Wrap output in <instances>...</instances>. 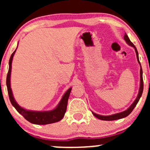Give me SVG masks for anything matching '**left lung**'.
I'll return each instance as SVG.
<instances>
[{
    "mask_svg": "<svg viewBox=\"0 0 150 150\" xmlns=\"http://www.w3.org/2000/svg\"><path fill=\"white\" fill-rule=\"evenodd\" d=\"M124 40L125 41V42L128 44L129 46H132V47L134 48L135 49V53H136V56H137V62L139 63V64L140 65V88H139V92H138V94H137V97H136L135 100L133 101V103L130 105V107H128L126 110H125L124 111H122V112L120 113H115V114H112V115H109V116H102V115H99L97 114V113H95L94 112H92V114L94 115V116L97 117V118L99 119L102 120H118V119H120V118H123L125 117L128 116L130 113L132 112V110L134 109V108L135 107V106L137 105V103H138L139 100H140L141 96H142V92H143V79H142V67H141V64L140 63V61H139V56H138V52H137V49L134 44L130 42V39H129L128 35H127L126 33H125L124 35Z\"/></svg>",
    "mask_w": 150,
    "mask_h": 150,
    "instance_id": "1",
    "label": "left lung"
}]
</instances>
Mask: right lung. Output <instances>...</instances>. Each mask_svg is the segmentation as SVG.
Masks as SVG:
<instances>
[{"label":"right lung","mask_w":150,"mask_h":150,"mask_svg":"<svg viewBox=\"0 0 150 150\" xmlns=\"http://www.w3.org/2000/svg\"><path fill=\"white\" fill-rule=\"evenodd\" d=\"M18 49V47H17ZM15 51L12 53L9 60V70H8V75H7L6 79V85L8 88V95H9L10 101L12 105L15 108L19 113L23 116L26 120H28L30 123L37 125H46L50 124V123H56V122L60 121L64 116L65 111H66L67 105H68V98H69L70 92H71L72 87H70L66 91V92L63 94L62 99L56 106V107L50 111H31V110H27L25 108L21 107L17 101H15L14 97H13L12 89L10 87V75H11V69H12V62L14 56Z\"/></svg>","instance_id":"1"}]
</instances>
